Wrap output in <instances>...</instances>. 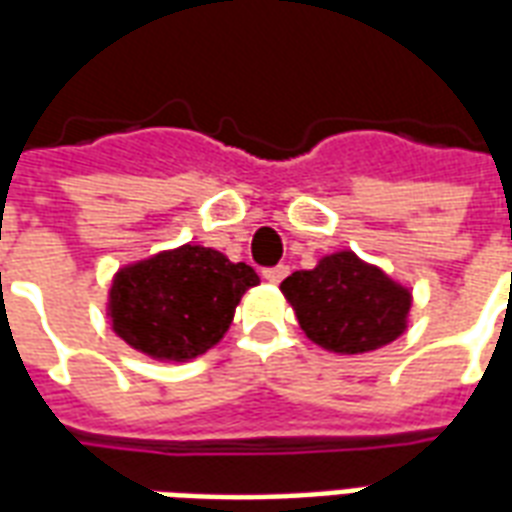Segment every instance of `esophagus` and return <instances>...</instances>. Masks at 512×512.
Returning a JSON list of instances; mask_svg holds the SVG:
<instances>
[{
	"label": "esophagus",
	"mask_w": 512,
	"mask_h": 512,
	"mask_svg": "<svg viewBox=\"0 0 512 512\" xmlns=\"http://www.w3.org/2000/svg\"><path fill=\"white\" fill-rule=\"evenodd\" d=\"M261 275H264L270 283H281L283 278L289 275V267H286V264H275V267H267Z\"/></svg>",
	"instance_id": "34e87169"
}]
</instances>
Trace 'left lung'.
<instances>
[{
    "mask_svg": "<svg viewBox=\"0 0 512 512\" xmlns=\"http://www.w3.org/2000/svg\"><path fill=\"white\" fill-rule=\"evenodd\" d=\"M300 327L313 343L338 354L382 349L406 330L412 294L352 251L324 256L313 270L281 283Z\"/></svg>",
    "mask_w": 512,
    "mask_h": 512,
    "instance_id": "1",
    "label": "left lung"
}]
</instances>
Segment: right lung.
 <instances>
[{"label": "right lung", "mask_w": 512, "mask_h": 512, "mask_svg": "<svg viewBox=\"0 0 512 512\" xmlns=\"http://www.w3.org/2000/svg\"><path fill=\"white\" fill-rule=\"evenodd\" d=\"M259 275L220 251L182 245L117 272L108 311L114 333L158 360L199 357L223 338Z\"/></svg>", "instance_id": "add662e5"}]
</instances>
